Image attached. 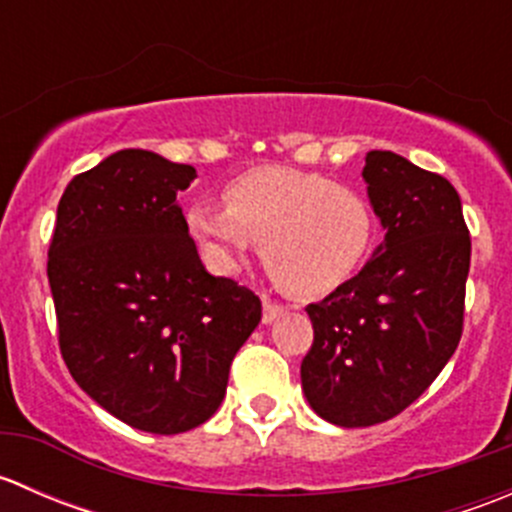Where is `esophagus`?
<instances>
[{"mask_svg":"<svg viewBox=\"0 0 512 512\" xmlns=\"http://www.w3.org/2000/svg\"><path fill=\"white\" fill-rule=\"evenodd\" d=\"M285 304H280V302H272V299H265V304H262V322L265 324H270V322H275L277 317H280L282 312H285Z\"/></svg>","mask_w":512,"mask_h":512,"instance_id":"obj_1","label":"esophagus"}]
</instances>
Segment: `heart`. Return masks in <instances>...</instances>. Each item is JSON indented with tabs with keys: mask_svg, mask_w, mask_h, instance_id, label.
<instances>
[{
	"mask_svg": "<svg viewBox=\"0 0 512 512\" xmlns=\"http://www.w3.org/2000/svg\"><path fill=\"white\" fill-rule=\"evenodd\" d=\"M225 205L195 203L185 225L220 270H235L260 242L262 262L287 292L314 297L349 280L374 247L366 195L322 173L255 168L225 185Z\"/></svg>",
	"mask_w": 512,
	"mask_h": 512,
	"instance_id": "b5f03b06",
	"label": "heart"
}]
</instances>
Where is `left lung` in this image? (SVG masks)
Masks as SVG:
<instances>
[{"label": "left lung", "instance_id": "obj_1", "mask_svg": "<svg viewBox=\"0 0 512 512\" xmlns=\"http://www.w3.org/2000/svg\"><path fill=\"white\" fill-rule=\"evenodd\" d=\"M369 200L384 242L359 275L307 314L314 342L302 389L324 421L374 426L411 406L448 364L463 334L471 235L443 175L391 151H369Z\"/></svg>", "mask_w": 512, "mask_h": 512}]
</instances>
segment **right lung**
I'll use <instances>...</instances> for the list:
<instances>
[{
  "mask_svg": "<svg viewBox=\"0 0 512 512\" xmlns=\"http://www.w3.org/2000/svg\"><path fill=\"white\" fill-rule=\"evenodd\" d=\"M193 165L128 148L79 173L49 245L59 349L76 384L138 431H190L223 404L262 317L252 289L213 277L175 203Z\"/></svg>",
  "mask_w": 512,
  "mask_h": 512,
  "instance_id": "add662e5",
  "label": "right lung"
}]
</instances>
